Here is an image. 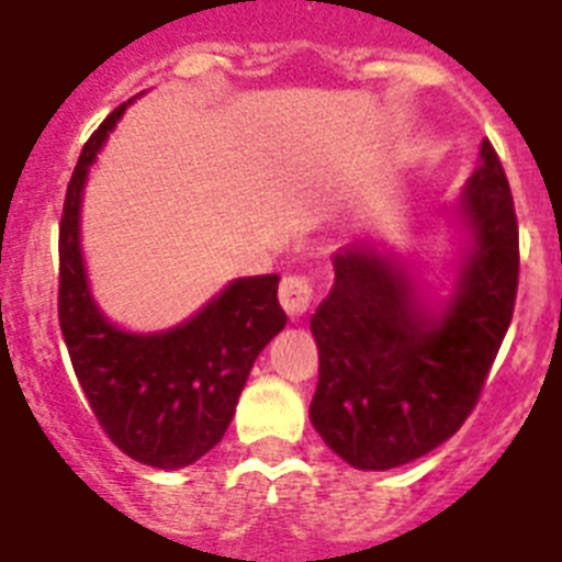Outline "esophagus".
<instances>
[{"label":"esophagus","instance_id":"obj_1","mask_svg":"<svg viewBox=\"0 0 562 562\" xmlns=\"http://www.w3.org/2000/svg\"><path fill=\"white\" fill-rule=\"evenodd\" d=\"M278 297H281V306H284V312L292 317V321L301 317L312 306L310 278L304 276L284 278V281H281V290H278Z\"/></svg>","mask_w":562,"mask_h":562}]
</instances>
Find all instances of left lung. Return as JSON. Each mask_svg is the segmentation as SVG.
Listing matches in <instances>:
<instances>
[{"label":"left lung","mask_w":562,"mask_h":562,"mask_svg":"<svg viewBox=\"0 0 562 562\" xmlns=\"http://www.w3.org/2000/svg\"><path fill=\"white\" fill-rule=\"evenodd\" d=\"M461 250L448 295L396 247L335 252V284L312 315L321 376L310 419L357 470H391L464 425L501 349L518 292V220L490 140L450 205Z\"/></svg>","instance_id":"left-lung-1"}]
</instances>
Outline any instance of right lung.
I'll return each instance as SVG.
<instances>
[{"mask_svg":"<svg viewBox=\"0 0 562 562\" xmlns=\"http://www.w3.org/2000/svg\"><path fill=\"white\" fill-rule=\"evenodd\" d=\"M128 103L89 137L67 186L58 233V321L83 396L109 439L140 464L180 470L220 445L252 362L284 329L286 315L278 306L276 272L233 278L171 329L128 331L103 315L83 265V188Z\"/></svg>","mask_w":562,"mask_h":562,"instance_id":"1","label":"right lung"}]
</instances>
